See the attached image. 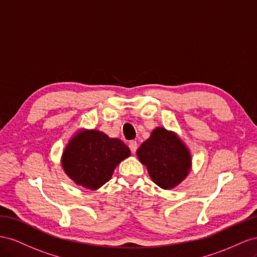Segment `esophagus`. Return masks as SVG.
Instances as JSON below:
<instances>
[{
  "mask_svg": "<svg viewBox=\"0 0 257 257\" xmlns=\"http://www.w3.org/2000/svg\"><path fill=\"white\" fill-rule=\"evenodd\" d=\"M129 149L133 154H136L137 150H138V143L136 141H130L129 142Z\"/></svg>",
  "mask_w": 257,
  "mask_h": 257,
  "instance_id": "esophagus-1",
  "label": "esophagus"
}]
</instances>
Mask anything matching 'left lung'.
Here are the masks:
<instances>
[{"mask_svg":"<svg viewBox=\"0 0 257 257\" xmlns=\"http://www.w3.org/2000/svg\"><path fill=\"white\" fill-rule=\"evenodd\" d=\"M137 155L148 168L153 182L164 189L179 185L192 168V156L186 145L174 133L163 127L153 130L138 149Z\"/></svg>","mask_w":257,"mask_h":257,"instance_id":"1","label":"left lung"}]
</instances>
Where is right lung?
<instances>
[{"label": "right lung", "instance_id": "add662e5", "mask_svg": "<svg viewBox=\"0 0 257 257\" xmlns=\"http://www.w3.org/2000/svg\"><path fill=\"white\" fill-rule=\"evenodd\" d=\"M129 156V148L119 139L98 130H82L65 146L61 163L77 185L94 190L109 181L116 166Z\"/></svg>", "mask_w": 257, "mask_h": 257}]
</instances>
